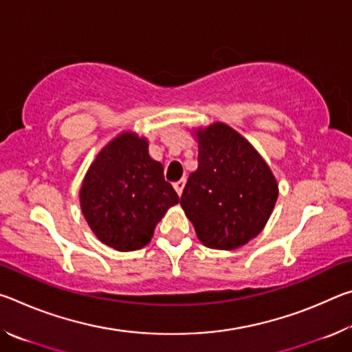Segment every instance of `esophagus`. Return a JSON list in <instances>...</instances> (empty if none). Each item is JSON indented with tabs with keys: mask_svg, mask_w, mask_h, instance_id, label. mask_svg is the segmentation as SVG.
I'll list each match as a JSON object with an SVG mask.
<instances>
[{
	"mask_svg": "<svg viewBox=\"0 0 352 352\" xmlns=\"http://www.w3.org/2000/svg\"><path fill=\"white\" fill-rule=\"evenodd\" d=\"M174 188H175V190H177V194L182 195L183 188H184V178H182V180H177V182L174 183Z\"/></svg>",
	"mask_w": 352,
	"mask_h": 352,
	"instance_id": "1",
	"label": "esophagus"
}]
</instances>
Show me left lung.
Returning <instances> with one entry per match:
<instances>
[{
  "label": "left lung",
  "mask_w": 352,
  "mask_h": 352,
  "mask_svg": "<svg viewBox=\"0 0 352 352\" xmlns=\"http://www.w3.org/2000/svg\"><path fill=\"white\" fill-rule=\"evenodd\" d=\"M199 166L190 172L180 205L201 243L234 250L258 236L278 199L272 170L231 127L212 124L197 132Z\"/></svg>",
  "instance_id": "1"
}]
</instances>
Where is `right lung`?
<instances>
[{"label": "right lung", "instance_id": "1", "mask_svg": "<svg viewBox=\"0 0 352 352\" xmlns=\"http://www.w3.org/2000/svg\"><path fill=\"white\" fill-rule=\"evenodd\" d=\"M163 164L148 157L147 141L122 133L102 148L80 188V206L93 233L118 252L151 242L157 222L178 204Z\"/></svg>", "mask_w": 352, "mask_h": 352}]
</instances>
